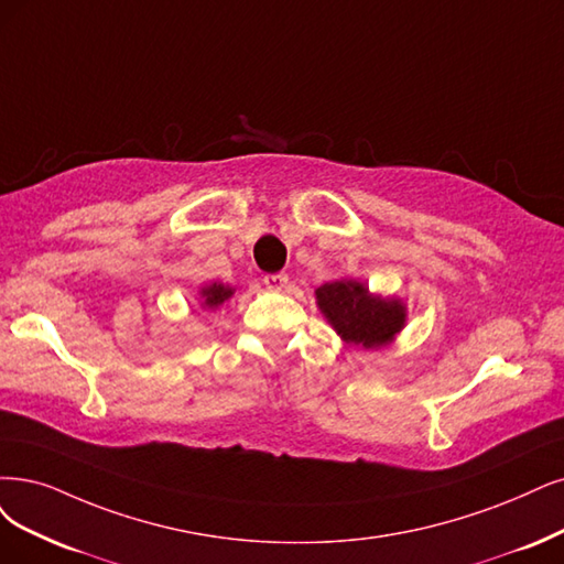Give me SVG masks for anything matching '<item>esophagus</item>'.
Wrapping results in <instances>:
<instances>
[{
  "mask_svg": "<svg viewBox=\"0 0 564 564\" xmlns=\"http://www.w3.org/2000/svg\"><path fill=\"white\" fill-rule=\"evenodd\" d=\"M264 285L269 290H283L288 285V274H283V271H279V274H267L264 279Z\"/></svg>",
  "mask_w": 564,
  "mask_h": 564,
  "instance_id": "34e87169",
  "label": "esophagus"
}]
</instances>
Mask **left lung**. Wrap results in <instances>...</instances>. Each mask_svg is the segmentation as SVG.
<instances>
[{
    "instance_id": "1",
    "label": "left lung",
    "mask_w": 564,
    "mask_h": 564,
    "mask_svg": "<svg viewBox=\"0 0 564 564\" xmlns=\"http://www.w3.org/2000/svg\"><path fill=\"white\" fill-rule=\"evenodd\" d=\"M316 300L332 327L356 346H383L404 325V306L398 300L371 297L356 281L325 283L316 290Z\"/></svg>"
}]
</instances>
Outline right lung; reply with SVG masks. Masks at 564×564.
<instances>
[{
  "instance_id": "add662e5",
  "label": "right lung",
  "mask_w": 564,
  "mask_h": 564,
  "mask_svg": "<svg viewBox=\"0 0 564 564\" xmlns=\"http://www.w3.org/2000/svg\"><path fill=\"white\" fill-rule=\"evenodd\" d=\"M232 293L235 290L232 288H227V285H220V283H214V285H206L204 290H202V297H204V306H208V308H216V306H220L225 300H229L232 297Z\"/></svg>"
}]
</instances>
